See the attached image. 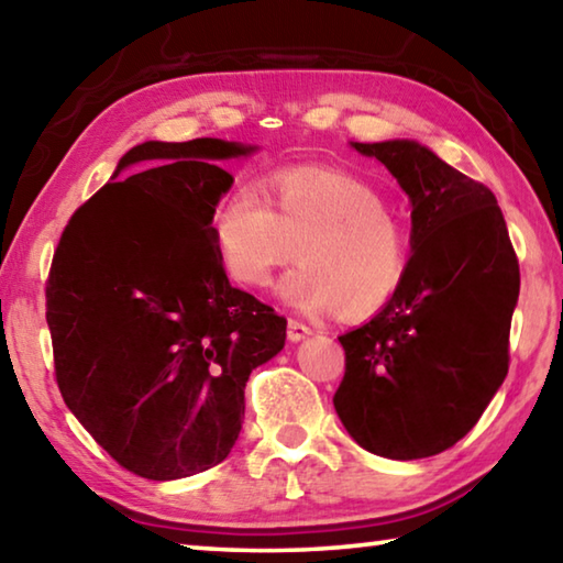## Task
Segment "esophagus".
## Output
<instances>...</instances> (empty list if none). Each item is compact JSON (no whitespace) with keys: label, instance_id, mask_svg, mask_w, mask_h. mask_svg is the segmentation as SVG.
Wrapping results in <instances>:
<instances>
[{"label":"esophagus","instance_id":"obj_1","mask_svg":"<svg viewBox=\"0 0 563 563\" xmlns=\"http://www.w3.org/2000/svg\"><path fill=\"white\" fill-rule=\"evenodd\" d=\"M308 335H312V330L305 325V322H298V320H288V340L290 342H300Z\"/></svg>","mask_w":563,"mask_h":563}]
</instances>
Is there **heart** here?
I'll return each instance as SVG.
<instances>
[{"mask_svg": "<svg viewBox=\"0 0 563 563\" xmlns=\"http://www.w3.org/2000/svg\"><path fill=\"white\" fill-rule=\"evenodd\" d=\"M213 233L228 273L251 288H265L300 251L278 295L308 316H375L407 278L402 225L373 186L345 170H280L265 196L238 186L218 203Z\"/></svg>", "mask_w": 563, "mask_h": 563, "instance_id": "obj_1", "label": "heart"}]
</instances>
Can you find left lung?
I'll return each mask as SVG.
<instances>
[{
  "label": "left lung",
  "instance_id": "left-lung-1",
  "mask_svg": "<svg viewBox=\"0 0 563 563\" xmlns=\"http://www.w3.org/2000/svg\"><path fill=\"white\" fill-rule=\"evenodd\" d=\"M352 148L397 178L412 203V258L377 316L340 335L335 412L362 450L422 460L479 422L509 373L519 261L492 190L417 141Z\"/></svg>",
  "mask_w": 563,
  "mask_h": 563
}]
</instances>
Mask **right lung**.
Instances as JSON below:
<instances>
[{
  "mask_svg": "<svg viewBox=\"0 0 563 563\" xmlns=\"http://www.w3.org/2000/svg\"><path fill=\"white\" fill-rule=\"evenodd\" d=\"M253 151L223 139L133 146L56 245L46 280L56 385L84 430L144 479L221 464L247 377L285 345L288 320L228 283L211 225L233 186L216 164Z\"/></svg>",
  "mask_w": 563,
  "mask_h": 563,
  "instance_id": "obj_1",
  "label": "right lung"
}]
</instances>
